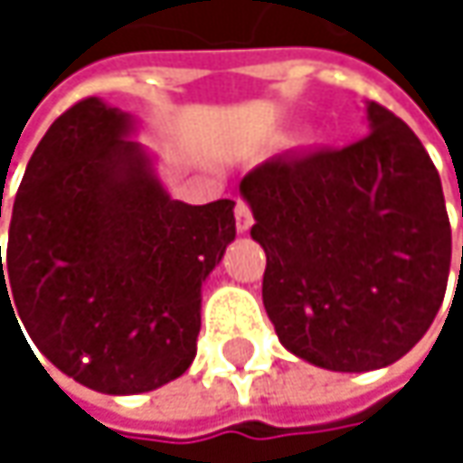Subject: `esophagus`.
Masks as SVG:
<instances>
[{"label":"esophagus","instance_id":"34e87169","mask_svg":"<svg viewBox=\"0 0 463 463\" xmlns=\"http://www.w3.org/2000/svg\"><path fill=\"white\" fill-rule=\"evenodd\" d=\"M251 209H249V203L246 201H235V228L238 232H246L251 228Z\"/></svg>","mask_w":463,"mask_h":463}]
</instances>
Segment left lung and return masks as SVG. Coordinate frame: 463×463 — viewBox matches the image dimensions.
Wrapping results in <instances>:
<instances>
[{"label": "left lung", "instance_id": "left-lung-1", "mask_svg": "<svg viewBox=\"0 0 463 463\" xmlns=\"http://www.w3.org/2000/svg\"><path fill=\"white\" fill-rule=\"evenodd\" d=\"M364 112V139L276 155L241 182L268 257V319L287 351L335 373L402 359L434 322L450 273L431 157L386 107Z\"/></svg>", "mask_w": 463, "mask_h": 463}]
</instances>
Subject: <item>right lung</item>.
<instances>
[{
	"label": "right lung",
	"mask_w": 463,
	"mask_h": 463,
	"mask_svg": "<svg viewBox=\"0 0 463 463\" xmlns=\"http://www.w3.org/2000/svg\"><path fill=\"white\" fill-rule=\"evenodd\" d=\"M134 131L101 99L66 109L26 165L0 257V308L101 394L152 392L193 364L201 287L235 238V203L174 201Z\"/></svg>",
	"instance_id": "1"
}]
</instances>
